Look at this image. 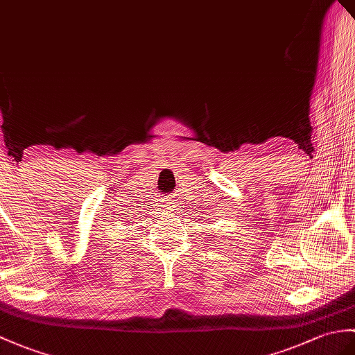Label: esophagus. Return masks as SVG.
Instances as JSON below:
<instances>
[{
	"label": "esophagus",
	"instance_id": "1",
	"mask_svg": "<svg viewBox=\"0 0 355 355\" xmlns=\"http://www.w3.org/2000/svg\"><path fill=\"white\" fill-rule=\"evenodd\" d=\"M174 198H175V196H174ZM174 198H171L169 202H168V204H169V207H168V209H169V210H172V211L175 210V205H177V201L174 200Z\"/></svg>",
	"mask_w": 355,
	"mask_h": 355
}]
</instances>
